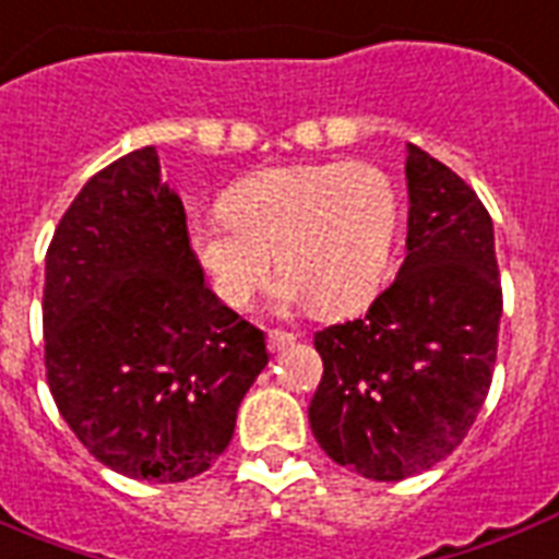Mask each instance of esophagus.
Returning a JSON list of instances; mask_svg holds the SVG:
<instances>
[{"label":"esophagus","mask_w":559,"mask_h":559,"mask_svg":"<svg viewBox=\"0 0 559 559\" xmlns=\"http://www.w3.org/2000/svg\"><path fill=\"white\" fill-rule=\"evenodd\" d=\"M298 336L289 334V331H270V334H266V346H270V352H284V348L293 346Z\"/></svg>","instance_id":"1"}]
</instances>
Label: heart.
I'll return each mask as SVG.
<instances>
[{
  "label": "heart",
  "instance_id": "1",
  "mask_svg": "<svg viewBox=\"0 0 559 559\" xmlns=\"http://www.w3.org/2000/svg\"><path fill=\"white\" fill-rule=\"evenodd\" d=\"M223 216L187 225L193 263L228 308H246L272 270L281 308L340 313L381 284L393 258L402 204L393 178L364 160L258 169L219 199Z\"/></svg>",
  "mask_w": 559,
  "mask_h": 559
}]
</instances>
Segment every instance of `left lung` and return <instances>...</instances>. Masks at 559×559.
I'll return each instance as SVG.
<instances>
[{"mask_svg":"<svg viewBox=\"0 0 559 559\" xmlns=\"http://www.w3.org/2000/svg\"><path fill=\"white\" fill-rule=\"evenodd\" d=\"M407 258L364 317L313 336L308 407L328 457L404 480L457 449L492 383L501 322L496 234L475 190L407 143Z\"/></svg>","mask_w":559,"mask_h":559,"instance_id":"left-lung-1","label":"left lung"}]
</instances>
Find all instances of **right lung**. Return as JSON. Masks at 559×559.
<instances>
[{
  "instance_id": "right-lung-1",
  "label": "right lung",
  "mask_w": 559,
  "mask_h": 559,
  "mask_svg": "<svg viewBox=\"0 0 559 559\" xmlns=\"http://www.w3.org/2000/svg\"><path fill=\"white\" fill-rule=\"evenodd\" d=\"M43 340L46 381L81 445L157 484L211 468L270 364L263 331L204 284L155 146L105 166L61 216L46 251Z\"/></svg>"
}]
</instances>
